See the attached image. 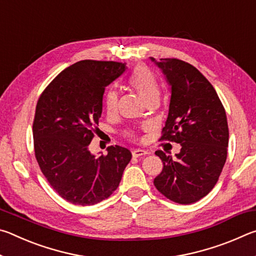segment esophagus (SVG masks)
Listing matches in <instances>:
<instances>
[{"mask_svg": "<svg viewBox=\"0 0 256 256\" xmlns=\"http://www.w3.org/2000/svg\"><path fill=\"white\" fill-rule=\"evenodd\" d=\"M149 152L146 150H144V149H136V150H133V152H132V156L133 157H136V158H138V157H142V156H146L148 154Z\"/></svg>", "mask_w": 256, "mask_h": 256, "instance_id": "esophagus-1", "label": "esophagus"}]
</instances>
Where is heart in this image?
I'll return each instance as SVG.
<instances>
[{"label":"heart","mask_w":256,"mask_h":256,"mask_svg":"<svg viewBox=\"0 0 256 256\" xmlns=\"http://www.w3.org/2000/svg\"><path fill=\"white\" fill-rule=\"evenodd\" d=\"M128 84L140 94L146 102L150 100H158L160 88L157 81L149 68L138 66L134 68L131 76L128 78ZM104 107L108 115H114L118 110V94L114 90L107 92L104 97Z\"/></svg>","instance_id":"1"}]
</instances>
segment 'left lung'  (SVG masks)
<instances>
[{
	"label": "left lung",
	"instance_id": "left-lung-1",
	"mask_svg": "<svg viewBox=\"0 0 256 256\" xmlns=\"http://www.w3.org/2000/svg\"><path fill=\"white\" fill-rule=\"evenodd\" d=\"M170 86V110L162 138L180 144V151L156 154L164 164L154 184L180 204L206 196L218 180L227 158V116L212 84L190 64L176 58H150Z\"/></svg>",
	"mask_w": 256,
	"mask_h": 256
}]
</instances>
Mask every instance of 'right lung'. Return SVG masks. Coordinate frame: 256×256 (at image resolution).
Masks as SVG:
<instances>
[{
  "label": "right lung",
  "mask_w": 256,
  "mask_h": 256,
  "mask_svg": "<svg viewBox=\"0 0 256 256\" xmlns=\"http://www.w3.org/2000/svg\"><path fill=\"white\" fill-rule=\"evenodd\" d=\"M125 70V64L112 60H80L60 72L38 99L34 154L52 188L73 204L94 206L107 198L132 158L120 146L99 157L89 150L106 86Z\"/></svg>",
  "instance_id": "obj_1"
}]
</instances>
